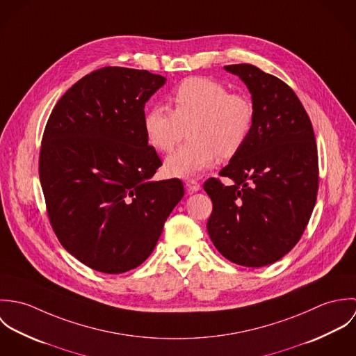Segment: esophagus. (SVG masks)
Segmentation results:
<instances>
[{"mask_svg": "<svg viewBox=\"0 0 356 356\" xmlns=\"http://www.w3.org/2000/svg\"><path fill=\"white\" fill-rule=\"evenodd\" d=\"M185 184H186V189L189 191V193H196L202 189L200 184L196 179H188Z\"/></svg>", "mask_w": 356, "mask_h": 356, "instance_id": "1", "label": "esophagus"}]
</instances>
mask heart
Segmentation results:
<instances>
[{"label": "heart", "mask_w": 356, "mask_h": 356, "mask_svg": "<svg viewBox=\"0 0 356 356\" xmlns=\"http://www.w3.org/2000/svg\"><path fill=\"white\" fill-rule=\"evenodd\" d=\"M170 111L153 106L144 116L149 145L171 152L188 129L186 145L165 160L170 175L189 178L213 167L220 156L230 159L243 149L252 131L254 104L243 93L209 78H189L168 97Z\"/></svg>", "instance_id": "heart-1"}]
</instances>
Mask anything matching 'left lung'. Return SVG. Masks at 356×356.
<instances>
[{
	"mask_svg": "<svg viewBox=\"0 0 356 356\" xmlns=\"http://www.w3.org/2000/svg\"><path fill=\"white\" fill-rule=\"evenodd\" d=\"M247 85L254 126L243 149L204 182L212 200L207 230L230 261L263 267L300 240L316 202L318 152L311 120L296 93L252 64L226 65Z\"/></svg>",
	"mask_w": 356,
	"mask_h": 356,
	"instance_id": "obj_1",
	"label": "left lung"
}]
</instances>
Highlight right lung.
Here are the masks:
<instances>
[{"label": "right lung", "mask_w": 356, "mask_h": 356, "mask_svg": "<svg viewBox=\"0 0 356 356\" xmlns=\"http://www.w3.org/2000/svg\"><path fill=\"white\" fill-rule=\"evenodd\" d=\"M165 83L147 70L104 67L54 105L40 151V181L61 245L88 267L120 274L152 254L184 197L144 131V108Z\"/></svg>", "instance_id": "1"}]
</instances>
